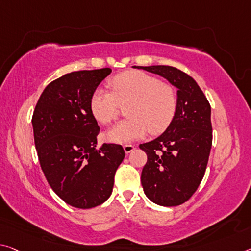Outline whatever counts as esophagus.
<instances>
[{
  "instance_id": "esophagus-1",
  "label": "esophagus",
  "mask_w": 251,
  "mask_h": 251,
  "mask_svg": "<svg viewBox=\"0 0 251 251\" xmlns=\"http://www.w3.org/2000/svg\"><path fill=\"white\" fill-rule=\"evenodd\" d=\"M134 150H135V146H134V145H130V144H126V145H124V151H125V153H126V154L132 153Z\"/></svg>"
}]
</instances>
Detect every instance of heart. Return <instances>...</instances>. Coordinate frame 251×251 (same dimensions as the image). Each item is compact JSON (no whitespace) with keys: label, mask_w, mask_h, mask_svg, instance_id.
I'll use <instances>...</instances> for the list:
<instances>
[{"label":"heart","mask_w":251,"mask_h":251,"mask_svg":"<svg viewBox=\"0 0 251 251\" xmlns=\"http://www.w3.org/2000/svg\"><path fill=\"white\" fill-rule=\"evenodd\" d=\"M110 91L97 88L89 99L93 117L102 125L116 117L118 105L128 117L106 133L109 142L126 144L141 140L149 133L160 134L168 128L176 113V90L169 83L144 71L129 70L115 75L108 82Z\"/></svg>","instance_id":"1"}]
</instances>
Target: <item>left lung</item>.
I'll return each instance as SVG.
<instances>
[{
	"label": "left lung",
	"mask_w": 251,
	"mask_h": 251,
	"mask_svg": "<svg viewBox=\"0 0 251 251\" xmlns=\"http://www.w3.org/2000/svg\"><path fill=\"white\" fill-rule=\"evenodd\" d=\"M165 78L177 89L173 121L155 140L140 145L147 155L142 185L151 201L163 206L184 203L203 178L212 145L211 107L192 77L170 66L136 67Z\"/></svg>",
	"instance_id": "1"
}]
</instances>
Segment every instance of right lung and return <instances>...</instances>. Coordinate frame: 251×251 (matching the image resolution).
<instances>
[{"label": "right lung", "instance_id": "1", "mask_svg": "<svg viewBox=\"0 0 251 251\" xmlns=\"http://www.w3.org/2000/svg\"><path fill=\"white\" fill-rule=\"evenodd\" d=\"M109 68L67 74L48 85L32 116L41 169L55 194L78 209L95 208L110 197L114 176L125 157L122 145L97 149L99 126L89 99Z\"/></svg>", "mask_w": 251, "mask_h": 251}]
</instances>
